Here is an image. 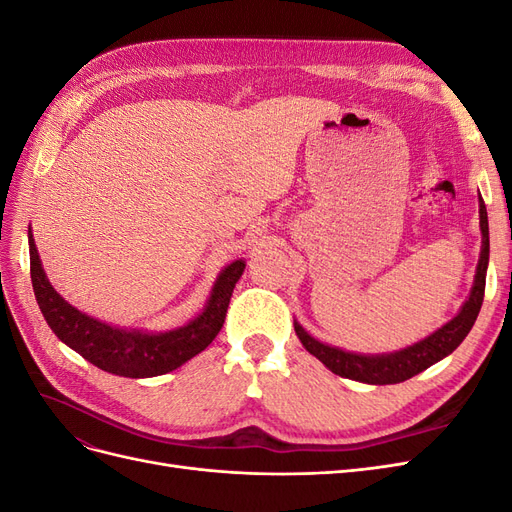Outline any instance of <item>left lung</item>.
<instances>
[{
    "label": "left lung",
    "mask_w": 512,
    "mask_h": 512,
    "mask_svg": "<svg viewBox=\"0 0 512 512\" xmlns=\"http://www.w3.org/2000/svg\"><path fill=\"white\" fill-rule=\"evenodd\" d=\"M480 232H483V250H480V260L476 267L470 299L463 303L461 312L451 322L444 324L442 329L423 339V342L393 354L363 356V354H352L339 348L324 346L312 335H307V331H303L301 324L294 322V331H297L301 344L309 354H314L318 361L327 365L333 374L342 378L359 380L367 384H397L416 374H421L423 369L444 359L446 354H451L463 339H466V335L474 327L480 305H483L487 262H489V224H487V209H485L483 198H480Z\"/></svg>",
    "instance_id": "1"
}]
</instances>
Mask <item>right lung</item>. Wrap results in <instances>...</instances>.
Returning <instances> with one entry per match:
<instances>
[{"label": "right lung", "mask_w": 512, "mask_h": 512, "mask_svg": "<svg viewBox=\"0 0 512 512\" xmlns=\"http://www.w3.org/2000/svg\"><path fill=\"white\" fill-rule=\"evenodd\" d=\"M243 269V260L228 265L213 286L205 312L185 327L168 333L123 331L85 316L59 297L46 280L32 230H29V273H32L34 294L44 320L66 346L115 376H162L203 352L222 329L232 290H235Z\"/></svg>", "instance_id": "1"}]
</instances>
